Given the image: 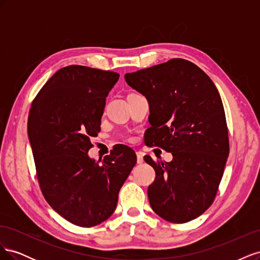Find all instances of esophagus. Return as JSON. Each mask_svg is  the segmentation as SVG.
Instances as JSON below:
<instances>
[{"mask_svg":"<svg viewBox=\"0 0 260 260\" xmlns=\"http://www.w3.org/2000/svg\"><path fill=\"white\" fill-rule=\"evenodd\" d=\"M137 161H138V164H142L144 161L142 153H137Z\"/></svg>","mask_w":260,"mask_h":260,"instance_id":"obj_1","label":"esophagus"}]
</instances>
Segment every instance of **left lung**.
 <instances>
[{"label": "left lung", "instance_id": "left-lung-1", "mask_svg": "<svg viewBox=\"0 0 260 260\" xmlns=\"http://www.w3.org/2000/svg\"><path fill=\"white\" fill-rule=\"evenodd\" d=\"M124 79L148 101V145L174 157L170 162L144 157L156 172L147 188L149 204L169 222L191 221L214 202L229 156L220 94L200 67L182 58L125 74Z\"/></svg>", "mask_w": 260, "mask_h": 260}]
</instances>
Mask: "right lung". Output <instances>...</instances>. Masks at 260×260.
Wrapping results in <instances>:
<instances>
[{"instance_id":"1","label":"right lung","mask_w":260,"mask_h":260,"mask_svg":"<svg viewBox=\"0 0 260 260\" xmlns=\"http://www.w3.org/2000/svg\"><path fill=\"white\" fill-rule=\"evenodd\" d=\"M118 79L109 70L64 67L42 86L29 112L28 137L41 191L57 214L79 226L98 225L112 216L137 164L135 151L125 145L103 160L88 155Z\"/></svg>"}]
</instances>
